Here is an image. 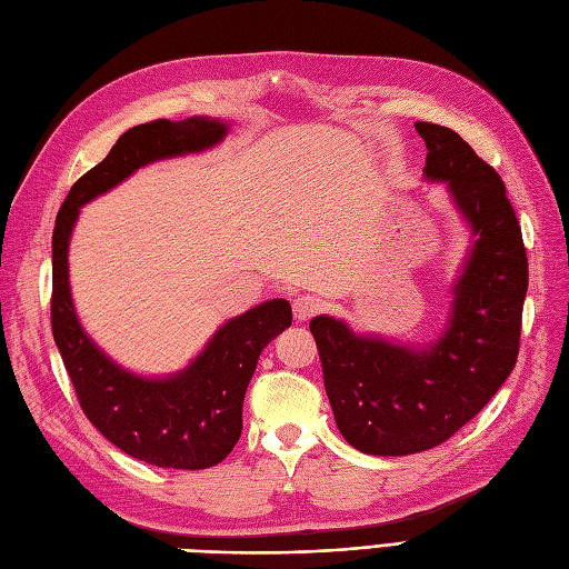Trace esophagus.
Returning <instances> with one entry per match:
<instances>
[{"instance_id":"esophagus-1","label":"esophagus","mask_w":569,"mask_h":569,"mask_svg":"<svg viewBox=\"0 0 569 569\" xmlns=\"http://www.w3.org/2000/svg\"><path fill=\"white\" fill-rule=\"evenodd\" d=\"M291 308H295V318L306 322L322 311V301L318 297H299L295 299V306Z\"/></svg>"}]
</instances>
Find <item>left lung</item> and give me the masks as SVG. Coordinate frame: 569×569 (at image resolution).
<instances>
[{"label": "left lung", "mask_w": 569, "mask_h": 569, "mask_svg": "<svg viewBox=\"0 0 569 569\" xmlns=\"http://www.w3.org/2000/svg\"><path fill=\"white\" fill-rule=\"evenodd\" d=\"M425 178L446 182L475 234L453 284L451 316L425 349L311 320L325 391L341 437L370 456L420 453L453 437L515 368L527 297V251L506 184L458 132L416 123Z\"/></svg>", "instance_id": "1"}]
</instances>
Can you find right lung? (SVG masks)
Listing matches in <instances>:
<instances>
[{"label": "right lung", "mask_w": 569, "mask_h": 569, "mask_svg": "<svg viewBox=\"0 0 569 569\" xmlns=\"http://www.w3.org/2000/svg\"><path fill=\"white\" fill-rule=\"evenodd\" d=\"M218 118L151 120L118 137L109 157L68 192L51 234V332L88 420L120 451L157 468L206 470L226 460L242 435V403L258 356L291 325V306L272 299L228 320L206 349L170 377H140L116 366L84 335L68 284V242L80 206L147 163L218 144Z\"/></svg>", "instance_id": "right-lung-1"}]
</instances>
